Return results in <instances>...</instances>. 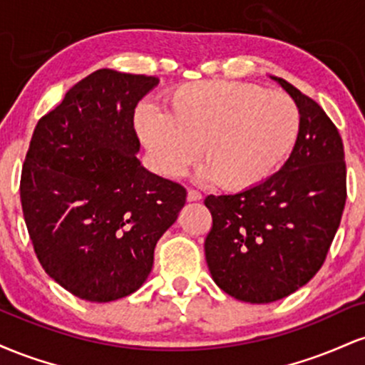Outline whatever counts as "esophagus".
<instances>
[{
    "label": "esophagus",
    "mask_w": 365,
    "mask_h": 365,
    "mask_svg": "<svg viewBox=\"0 0 365 365\" xmlns=\"http://www.w3.org/2000/svg\"><path fill=\"white\" fill-rule=\"evenodd\" d=\"M202 199V194H200V192H197V190H188L187 192V200L188 202H197V200H200Z\"/></svg>",
    "instance_id": "34e87169"
}]
</instances>
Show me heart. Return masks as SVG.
I'll return each instance as SVG.
<instances>
[{
  "label": "heart",
  "instance_id": "b5f03b06",
  "mask_svg": "<svg viewBox=\"0 0 365 365\" xmlns=\"http://www.w3.org/2000/svg\"><path fill=\"white\" fill-rule=\"evenodd\" d=\"M166 106L165 113L142 104L133 125L153 166L168 178L182 177L202 148L204 178L249 190L279 168L299 137L295 101L252 83H185L170 92Z\"/></svg>",
  "mask_w": 365,
  "mask_h": 365
}]
</instances>
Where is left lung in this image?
<instances>
[{
    "label": "left lung",
    "mask_w": 365,
    "mask_h": 365,
    "mask_svg": "<svg viewBox=\"0 0 365 365\" xmlns=\"http://www.w3.org/2000/svg\"><path fill=\"white\" fill-rule=\"evenodd\" d=\"M300 111L290 158L257 187L207 195L212 228L204 242L221 290L242 302L284 299L321 269L346 200V166L338 128L324 110L284 78L271 77Z\"/></svg>",
    "instance_id": "obj_1"
}]
</instances>
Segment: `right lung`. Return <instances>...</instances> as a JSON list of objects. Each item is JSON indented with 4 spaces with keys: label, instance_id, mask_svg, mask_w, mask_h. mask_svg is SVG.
<instances>
[{
    "label": "right lung",
    "instance_id": "right-lung-1",
    "mask_svg": "<svg viewBox=\"0 0 365 365\" xmlns=\"http://www.w3.org/2000/svg\"><path fill=\"white\" fill-rule=\"evenodd\" d=\"M158 83L98 70L32 133L20 180L25 225L46 273L82 300L111 302L139 290L154 247L185 206V188L135 156L133 113Z\"/></svg>",
    "mask_w": 365,
    "mask_h": 365
}]
</instances>
